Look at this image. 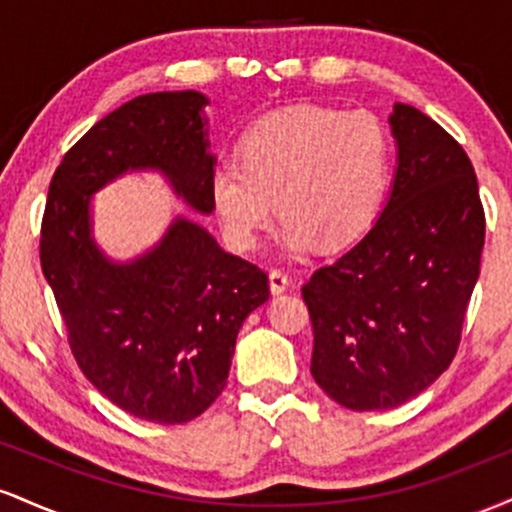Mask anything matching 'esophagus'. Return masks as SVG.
Here are the masks:
<instances>
[{"label": "esophagus", "mask_w": 512, "mask_h": 512, "mask_svg": "<svg viewBox=\"0 0 512 512\" xmlns=\"http://www.w3.org/2000/svg\"><path fill=\"white\" fill-rule=\"evenodd\" d=\"M286 289H289V276L281 272V269H272L269 272V291H272V296H281Z\"/></svg>", "instance_id": "obj_1"}]
</instances>
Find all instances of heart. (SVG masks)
Wrapping results in <instances>:
<instances>
[{"mask_svg": "<svg viewBox=\"0 0 512 512\" xmlns=\"http://www.w3.org/2000/svg\"><path fill=\"white\" fill-rule=\"evenodd\" d=\"M387 185L390 142L378 117L296 105L248 127L240 163L211 170L209 197L233 250H255L279 211L281 248L303 255L356 243L378 219Z\"/></svg>", "mask_w": 512, "mask_h": 512, "instance_id": "heart-1", "label": "heart"}]
</instances>
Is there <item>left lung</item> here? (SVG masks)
Wrapping results in <instances>:
<instances>
[{
    "label": "left lung",
    "mask_w": 512,
    "mask_h": 512,
    "mask_svg": "<svg viewBox=\"0 0 512 512\" xmlns=\"http://www.w3.org/2000/svg\"><path fill=\"white\" fill-rule=\"evenodd\" d=\"M390 127L397 168L378 221L303 286L310 373L354 411L399 407L450 366L484 250V207L462 146L404 103Z\"/></svg>",
    "instance_id": "8db88e82"
}]
</instances>
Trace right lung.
Here are the masks:
<instances>
[{"mask_svg":"<svg viewBox=\"0 0 512 512\" xmlns=\"http://www.w3.org/2000/svg\"><path fill=\"white\" fill-rule=\"evenodd\" d=\"M207 105L199 91H161L105 115L52 175L40 231V264L76 363L101 395L154 424H187L221 395L269 279L180 214L142 255L113 260L93 238L91 202L122 175L154 170L209 216Z\"/></svg>","mask_w":512,"mask_h":512,"instance_id":"right-lung-1","label":"right lung"}]
</instances>
